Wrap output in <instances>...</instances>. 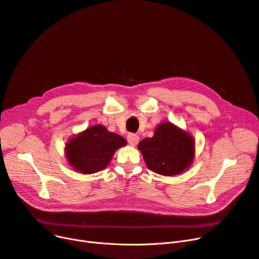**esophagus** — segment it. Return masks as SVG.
I'll use <instances>...</instances> for the list:
<instances>
[{
  "instance_id": "esophagus-1",
  "label": "esophagus",
  "mask_w": 259,
  "mask_h": 259,
  "mask_svg": "<svg viewBox=\"0 0 259 259\" xmlns=\"http://www.w3.org/2000/svg\"><path fill=\"white\" fill-rule=\"evenodd\" d=\"M126 139L131 145H136L139 142V136L136 134H128Z\"/></svg>"
}]
</instances>
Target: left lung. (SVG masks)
Returning <instances> with one entry per match:
<instances>
[{"mask_svg":"<svg viewBox=\"0 0 259 259\" xmlns=\"http://www.w3.org/2000/svg\"><path fill=\"white\" fill-rule=\"evenodd\" d=\"M146 165L160 175H178L194 159V140L189 134L165 122L160 124L152 138L139 145Z\"/></svg>","mask_w":259,"mask_h":259,"instance_id":"8db88e82","label":"left lung"}]
</instances>
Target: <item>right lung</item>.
Listing matches in <instances>:
<instances>
[{
  "mask_svg": "<svg viewBox=\"0 0 259 259\" xmlns=\"http://www.w3.org/2000/svg\"><path fill=\"white\" fill-rule=\"evenodd\" d=\"M126 140L102 125H95L70 139L66 145L68 162L83 174L97 173L108 164L114 153Z\"/></svg>",
  "mask_w": 259,
  "mask_h": 259,
  "instance_id": "1",
  "label": "right lung"
}]
</instances>
